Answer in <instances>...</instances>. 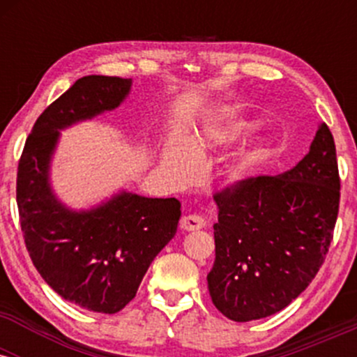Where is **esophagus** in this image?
<instances>
[{"mask_svg": "<svg viewBox=\"0 0 357 357\" xmlns=\"http://www.w3.org/2000/svg\"><path fill=\"white\" fill-rule=\"evenodd\" d=\"M203 227H204V220L198 215H186L181 218V228L186 231L202 230Z\"/></svg>", "mask_w": 357, "mask_h": 357, "instance_id": "obj_1", "label": "esophagus"}]
</instances>
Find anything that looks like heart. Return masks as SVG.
<instances>
[{
  "instance_id": "b5f03b06",
  "label": "heart",
  "mask_w": 357,
  "mask_h": 357,
  "mask_svg": "<svg viewBox=\"0 0 357 357\" xmlns=\"http://www.w3.org/2000/svg\"><path fill=\"white\" fill-rule=\"evenodd\" d=\"M191 151L195 154H202L203 147L196 144L191 147ZM162 165H165V167H167V169L174 174V178L178 179H186L188 176L191 174L190 153H188V149H184L183 146L173 144L167 147L165 151V155H162Z\"/></svg>"
}]
</instances>
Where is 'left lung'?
Segmentation results:
<instances>
[{"mask_svg":"<svg viewBox=\"0 0 357 357\" xmlns=\"http://www.w3.org/2000/svg\"><path fill=\"white\" fill-rule=\"evenodd\" d=\"M339 190L334 137L321 124L309 153L290 171L241 179L216 192V257L206 278L225 317H268L304 292L333 241Z\"/></svg>","mask_w":357,"mask_h":357,"instance_id":"8db88e82","label":"left lung"}]
</instances>
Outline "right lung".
Listing matches in <instances>:
<instances>
[{
  "instance_id": "obj_1",
  "label": "right lung",
  "mask_w": 357,
  "mask_h": 357,
  "mask_svg": "<svg viewBox=\"0 0 357 357\" xmlns=\"http://www.w3.org/2000/svg\"><path fill=\"white\" fill-rule=\"evenodd\" d=\"M130 79L82 77L43 110L18 162L16 203L24 245L43 280L92 312L116 314L136 297L151 261L176 235L181 203L121 191L90 210H70L50 184L60 130L117 109Z\"/></svg>"
}]
</instances>
